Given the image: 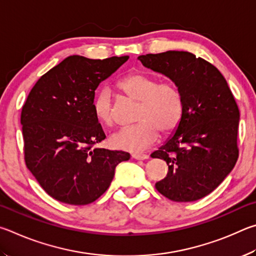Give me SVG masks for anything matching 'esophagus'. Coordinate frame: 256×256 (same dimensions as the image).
Segmentation results:
<instances>
[{
	"label": "esophagus",
	"mask_w": 256,
	"mask_h": 256,
	"mask_svg": "<svg viewBox=\"0 0 256 256\" xmlns=\"http://www.w3.org/2000/svg\"><path fill=\"white\" fill-rule=\"evenodd\" d=\"M132 158L134 160H147L148 158V155L146 154H140V153H136V154H132Z\"/></svg>",
	"instance_id": "obj_1"
}]
</instances>
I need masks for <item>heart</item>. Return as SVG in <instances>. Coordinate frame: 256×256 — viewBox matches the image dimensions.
Returning <instances> with one entry per match:
<instances>
[{
    "mask_svg": "<svg viewBox=\"0 0 256 256\" xmlns=\"http://www.w3.org/2000/svg\"><path fill=\"white\" fill-rule=\"evenodd\" d=\"M126 96L138 102L135 114L137 124L112 134L110 145L116 150L142 152L158 140V132L168 135L180 124L183 116V98L172 80H158L155 76L134 72L118 82ZM96 118L101 124H114V106L108 90H102L93 103Z\"/></svg>",
    "mask_w": 256,
    "mask_h": 256,
    "instance_id": "1",
    "label": "heart"
}]
</instances>
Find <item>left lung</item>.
Instances as JSON below:
<instances>
[{
    "label": "left lung",
    "mask_w": 256,
    "mask_h": 256,
    "mask_svg": "<svg viewBox=\"0 0 256 256\" xmlns=\"http://www.w3.org/2000/svg\"><path fill=\"white\" fill-rule=\"evenodd\" d=\"M138 60L171 78L183 98L176 134L150 155L168 165L156 189L176 202L204 198L225 180L238 158L240 110L234 96L220 72L191 52L168 50Z\"/></svg>",
    "instance_id": "obj_1"
}]
</instances>
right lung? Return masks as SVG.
<instances>
[{"instance_id":"1","label":"right lung","mask_w":256,"mask_h":256,"mask_svg":"<svg viewBox=\"0 0 256 256\" xmlns=\"http://www.w3.org/2000/svg\"><path fill=\"white\" fill-rule=\"evenodd\" d=\"M73 55L40 78L22 106L26 168L60 202L88 204L104 194L130 154L94 147L106 138L94 116L96 90L128 60Z\"/></svg>"}]
</instances>
